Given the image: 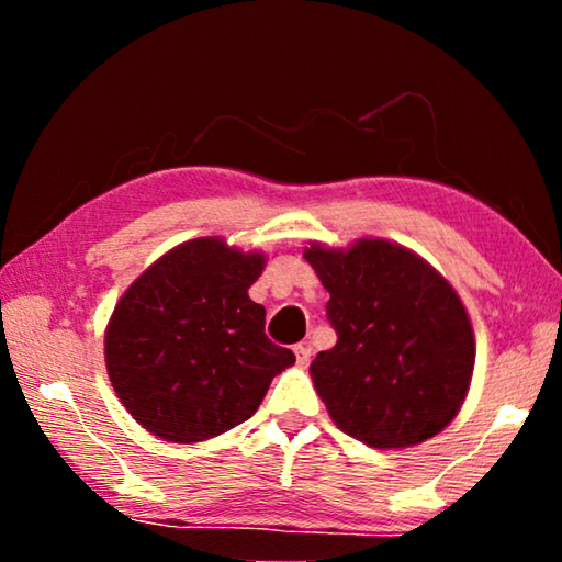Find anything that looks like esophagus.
<instances>
[{
    "instance_id": "34e87169",
    "label": "esophagus",
    "mask_w": 562,
    "mask_h": 562,
    "mask_svg": "<svg viewBox=\"0 0 562 562\" xmlns=\"http://www.w3.org/2000/svg\"><path fill=\"white\" fill-rule=\"evenodd\" d=\"M294 357H297L300 367H307L310 359H312V347L310 345H297V347H294Z\"/></svg>"
}]
</instances>
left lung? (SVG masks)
Here are the masks:
<instances>
[{"label":"left lung","instance_id":"left-lung-1","mask_svg":"<svg viewBox=\"0 0 562 562\" xmlns=\"http://www.w3.org/2000/svg\"><path fill=\"white\" fill-rule=\"evenodd\" d=\"M304 258L329 292L337 331L310 367L331 422L372 449H406L449 426L475 359L451 284L412 250L374 237L349 250L312 243Z\"/></svg>","mask_w":562,"mask_h":562}]
</instances>
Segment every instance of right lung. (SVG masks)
<instances>
[{
  "mask_svg": "<svg viewBox=\"0 0 562 562\" xmlns=\"http://www.w3.org/2000/svg\"><path fill=\"white\" fill-rule=\"evenodd\" d=\"M265 258L217 237L173 247L123 292L106 329L121 404L154 436L195 443L258 412L274 374L294 364L265 335L250 300Z\"/></svg>",
  "mask_w": 562,
  "mask_h": 562,
  "instance_id": "add662e5",
  "label": "right lung"
}]
</instances>
